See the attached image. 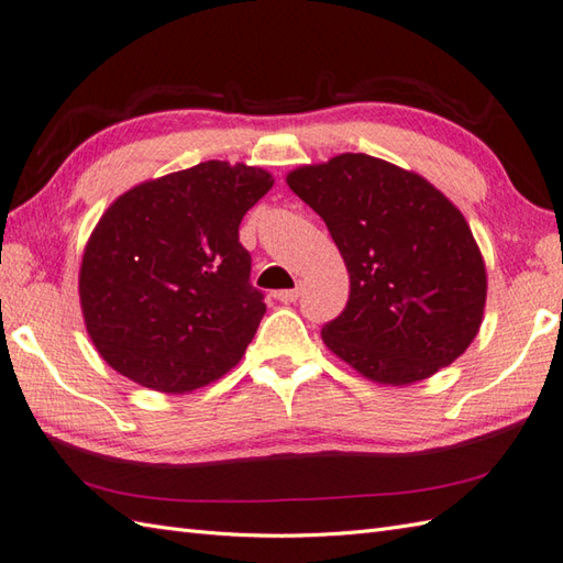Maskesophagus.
I'll list each match as a JSON object with an SVG mask.
<instances>
[{
    "instance_id": "1",
    "label": "esophagus",
    "mask_w": 563,
    "mask_h": 563,
    "mask_svg": "<svg viewBox=\"0 0 563 563\" xmlns=\"http://www.w3.org/2000/svg\"><path fill=\"white\" fill-rule=\"evenodd\" d=\"M297 297H299V287H292V290H280V292H276V299H278V302H283V305L297 302Z\"/></svg>"
}]
</instances>
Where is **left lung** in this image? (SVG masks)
I'll return each instance as SVG.
<instances>
[{
  "label": "left lung",
  "mask_w": 563,
  "mask_h": 563,
  "mask_svg": "<svg viewBox=\"0 0 563 563\" xmlns=\"http://www.w3.org/2000/svg\"><path fill=\"white\" fill-rule=\"evenodd\" d=\"M341 252L350 297L325 347L374 384L410 386L449 367L485 317L487 268L467 220L434 185L367 153L287 173Z\"/></svg>",
  "instance_id": "obj_1"
}]
</instances>
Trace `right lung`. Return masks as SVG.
I'll use <instances>...</instances> for the list:
<instances>
[{
	"mask_svg": "<svg viewBox=\"0 0 563 563\" xmlns=\"http://www.w3.org/2000/svg\"><path fill=\"white\" fill-rule=\"evenodd\" d=\"M271 187L266 169L208 161L110 203L86 242L78 297L114 372L191 394L242 360L266 305L250 283L240 222Z\"/></svg>",
	"mask_w": 563,
	"mask_h": 563,
	"instance_id": "add662e5",
	"label": "right lung"
}]
</instances>
